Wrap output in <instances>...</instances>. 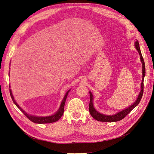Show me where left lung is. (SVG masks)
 <instances>
[{
  "label": "left lung",
  "mask_w": 154,
  "mask_h": 154,
  "mask_svg": "<svg viewBox=\"0 0 154 154\" xmlns=\"http://www.w3.org/2000/svg\"><path fill=\"white\" fill-rule=\"evenodd\" d=\"M135 46L138 50L139 55L140 56V60H141L142 63V82L141 83V91H140L139 95L138 96L137 99L136 100V101L133 103L132 105L130 106L128 108H126L122 111H120L118 113H116V115H105L103 114H101V113L98 112L94 108V107L93 106V103H92V100H93V96L92 93L89 92V94H90V103H89V112L91 116L96 119L97 121L99 122H116L120 121V120L123 119L127 115L129 114V112H130L133 108H135V107L139 104L140 101H141V99L142 97L143 94V79L145 75V62L143 60V58L142 57L141 51H140V48L139 46V43L138 41L135 42Z\"/></svg>",
  "instance_id": "left-lung-1"
}]
</instances>
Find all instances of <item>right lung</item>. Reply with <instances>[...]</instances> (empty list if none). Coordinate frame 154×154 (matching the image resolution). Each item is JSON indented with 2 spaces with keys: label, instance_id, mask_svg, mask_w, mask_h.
Returning <instances> with one entry per match:
<instances>
[{
  "label": "right lung",
  "instance_id": "1",
  "mask_svg": "<svg viewBox=\"0 0 154 154\" xmlns=\"http://www.w3.org/2000/svg\"><path fill=\"white\" fill-rule=\"evenodd\" d=\"M9 88H10V86H9ZM9 91H10V95H11V97L12 99L13 102H14V103L16 104V106L17 107V108L23 112V114L26 117H27L30 120V121L32 122L33 123L42 124V123H51L57 122L58 120L62 116V115L63 114V112H64V106H65V101H66V97H67L68 93L69 92L70 90L68 92H66V94H65V96L63 99V101L61 103L60 107L59 109L58 110V111L55 113V114H54L53 115H51V116H45V117H39V116H32V115H30L28 114L27 112H26L24 110H23L22 108H20L19 106L15 101V100L14 99V97H13V96H12V91L11 89H9Z\"/></svg>",
  "mask_w": 154,
  "mask_h": 154
}]
</instances>
